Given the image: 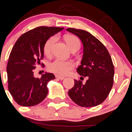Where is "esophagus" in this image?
I'll return each mask as SVG.
<instances>
[{
  "instance_id": "1",
  "label": "esophagus",
  "mask_w": 132,
  "mask_h": 132,
  "mask_svg": "<svg viewBox=\"0 0 132 132\" xmlns=\"http://www.w3.org/2000/svg\"><path fill=\"white\" fill-rule=\"evenodd\" d=\"M55 77H56V78L59 79H60V80H63L64 79V77H62V76H58V75H56V76H55Z\"/></svg>"
}]
</instances>
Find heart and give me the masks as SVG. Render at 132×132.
<instances>
[{
    "mask_svg": "<svg viewBox=\"0 0 132 132\" xmlns=\"http://www.w3.org/2000/svg\"><path fill=\"white\" fill-rule=\"evenodd\" d=\"M66 42L70 49L80 47L81 43L76 36L73 35L68 36L66 38ZM56 40L55 36H51L47 40L44 45V52L47 56H50L52 53L53 47ZM75 64L72 60H66L60 59H56L48 65V70L53 73L59 76H66L70 70L74 68Z\"/></svg>",
    "mask_w": 132,
    "mask_h": 132,
    "instance_id": "b5f03b06",
    "label": "heart"
}]
</instances>
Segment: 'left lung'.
Segmentation results:
<instances>
[{"instance_id": "obj_1", "label": "left lung", "mask_w": 132, "mask_h": 132, "mask_svg": "<svg viewBox=\"0 0 132 132\" xmlns=\"http://www.w3.org/2000/svg\"><path fill=\"white\" fill-rule=\"evenodd\" d=\"M67 30L77 36L83 43V56L77 72L81 77L88 78L85 84L75 79L68 95L79 106H96L106 99L113 87L114 70L111 57L104 45L88 32L73 28Z\"/></svg>"}]
</instances>
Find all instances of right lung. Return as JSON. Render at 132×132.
I'll use <instances>...</instances> for the list:
<instances>
[{"instance_id":"right-lung-1","label":"right lung","mask_w":132,"mask_h":132,"mask_svg":"<svg viewBox=\"0 0 132 132\" xmlns=\"http://www.w3.org/2000/svg\"><path fill=\"white\" fill-rule=\"evenodd\" d=\"M63 28L42 26L22 34L16 41L7 64L8 87L16 103L24 107L33 106L42 102L48 93L47 84L54 79L53 73H45L36 78L33 70L44 65V45L51 36Z\"/></svg>"}]
</instances>
